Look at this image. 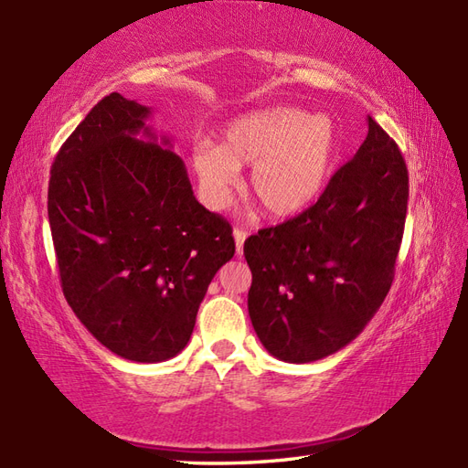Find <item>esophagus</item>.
Returning a JSON list of instances; mask_svg holds the SVG:
<instances>
[{
	"label": "esophagus",
	"mask_w": 468,
	"mask_h": 468,
	"mask_svg": "<svg viewBox=\"0 0 468 468\" xmlns=\"http://www.w3.org/2000/svg\"><path fill=\"white\" fill-rule=\"evenodd\" d=\"M233 237H235V245H237V253H243V243H245V239H247V233L243 231V229H239V227H235L233 229Z\"/></svg>",
	"instance_id": "1"
}]
</instances>
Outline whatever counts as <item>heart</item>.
Wrapping results in <instances>:
<instances>
[{
  "label": "heart",
  "instance_id": "b5f03b06",
  "mask_svg": "<svg viewBox=\"0 0 468 468\" xmlns=\"http://www.w3.org/2000/svg\"><path fill=\"white\" fill-rule=\"evenodd\" d=\"M340 138L330 116L273 106L243 114L225 128L221 144L193 148L191 165L208 207L227 203L251 165L247 195L271 217H292L310 207L334 173Z\"/></svg>",
  "mask_w": 468,
  "mask_h": 468
}]
</instances>
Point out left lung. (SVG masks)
<instances>
[{
  "mask_svg": "<svg viewBox=\"0 0 468 468\" xmlns=\"http://www.w3.org/2000/svg\"><path fill=\"white\" fill-rule=\"evenodd\" d=\"M406 208L400 148L367 116L366 141L317 203L245 241L247 307L267 352L315 362L364 330L390 292Z\"/></svg>",
  "mask_w": 468,
  "mask_h": 468,
  "instance_id": "left-lung-1",
  "label": "left lung"
}]
</instances>
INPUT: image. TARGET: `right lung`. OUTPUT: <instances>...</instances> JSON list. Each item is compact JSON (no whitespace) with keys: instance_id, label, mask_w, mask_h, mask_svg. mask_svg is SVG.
Returning a JSON list of instances; mask_svg holds the SVG:
<instances>
[{"instance_id":"obj_1","label":"right lung","mask_w":468,"mask_h":468,"mask_svg":"<svg viewBox=\"0 0 468 468\" xmlns=\"http://www.w3.org/2000/svg\"><path fill=\"white\" fill-rule=\"evenodd\" d=\"M148 116L118 92L86 114L54 158L48 218L78 320L116 356L153 364L186 346L235 241L227 218L195 198L171 141L158 144L144 126Z\"/></svg>"}]
</instances>
